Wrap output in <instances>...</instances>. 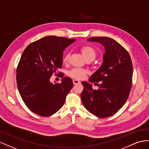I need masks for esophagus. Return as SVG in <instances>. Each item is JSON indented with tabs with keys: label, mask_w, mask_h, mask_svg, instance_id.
<instances>
[{
	"label": "esophagus",
	"mask_w": 149,
	"mask_h": 149,
	"mask_svg": "<svg viewBox=\"0 0 149 149\" xmlns=\"http://www.w3.org/2000/svg\"><path fill=\"white\" fill-rule=\"evenodd\" d=\"M73 83H74V84L75 85V84H79V83H81V82H80V81H77V80L74 79V80H73Z\"/></svg>",
	"instance_id": "esophagus-1"
}]
</instances>
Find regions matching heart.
I'll return each instance as SVG.
<instances>
[{
    "label": "heart",
    "mask_w": 149,
    "mask_h": 149,
    "mask_svg": "<svg viewBox=\"0 0 149 149\" xmlns=\"http://www.w3.org/2000/svg\"><path fill=\"white\" fill-rule=\"evenodd\" d=\"M81 52L82 55L87 60H93L97 55V52L95 49L89 46H84L81 47ZM70 53L69 52H67L65 54L63 62H67L68 58H69ZM87 74V71L85 69H81V68H73L68 72V75L70 77L74 78L75 79H82L85 77V75Z\"/></svg>",
    "instance_id": "obj_1"
}]
</instances>
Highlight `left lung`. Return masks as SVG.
I'll use <instances>...</instances> for the list:
<instances>
[{"instance_id":"8db88e82","label":"left lung","mask_w":149,"mask_h":149,"mask_svg":"<svg viewBox=\"0 0 149 149\" xmlns=\"http://www.w3.org/2000/svg\"><path fill=\"white\" fill-rule=\"evenodd\" d=\"M88 41L104 46L105 53L100 68L91 76L90 82H96L99 89L82 82L81 100L88 111L99 118L115 114L127 101L132 85L133 65L128 52L114 40L108 37H93Z\"/></svg>"}]
</instances>
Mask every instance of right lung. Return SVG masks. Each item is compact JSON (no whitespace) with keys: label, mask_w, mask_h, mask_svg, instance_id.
Wrapping results in <instances>:
<instances>
[{"label":"right lung","mask_w":149,"mask_h":149,"mask_svg":"<svg viewBox=\"0 0 149 149\" xmlns=\"http://www.w3.org/2000/svg\"><path fill=\"white\" fill-rule=\"evenodd\" d=\"M75 41L48 36L29 44L18 63L16 81L19 92L26 106L38 115L49 116L62 107L73 87L72 80L65 77L61 83L49 79L62 67L63 52Z\"/></svg>","instance_id":"right-lung-1"}]
</instances>
